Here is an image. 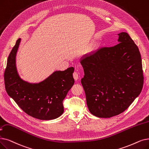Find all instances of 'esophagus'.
<instances>
[{
	"label": "esophagus",
	"mask_w": 149,
	"mask_h": 149,
	"mask_svg": "<svg viewBox=\"0 0 149 149\" xmlns=\"http://www.w3.org/2000/svg\"><path fill=\"white\" fill-rule=\"evenodd\" d=\"M73 77H74V79L75 80H77L79 79V74L77 73V72H74V74H73Z\"/></svg>",
	"instance_id": "34e87169"
}]
</instances>
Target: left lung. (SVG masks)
<instances>
[{
    "label": "left lung",
    "mask_w": 149,
    "mask_h": 149,
    "mask_svg": "<svg viewBox=\"0 0 149 149\" xmlns=\"http://www.w3.org/2000/svg\"><path fill=\"white\" fill-rule=\"evenodd\" d=\"M118 42L83 55L81 80L90 113L109 118L124 112L141 92L143 73L139 50L126 32Z\"/></svg>",
    "instance_id": "8db88e82"
}]
</instances>
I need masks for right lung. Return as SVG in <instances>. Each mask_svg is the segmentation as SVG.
<instances>
[{
  "instance_id": "1",
  "label": "right lung",
  "mask_w": 149,
  "mask_h": 149,
  "mask_svg": "<svg viewBox=\"0 0 149 149\" xmlns=\"http://www.w3.org/2000/svg\"><path fill=\"white\" fill-rule=\"evenodd\" d=\"M20 42L19 38L8 58L4 73L6 91L29 116L40 120L56 119L63 113V100L74 84V68L55 70L39 83L25 81L19 75L16 63Z\"/></svg>"
}]
</instances>
